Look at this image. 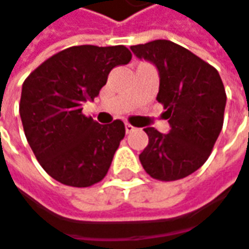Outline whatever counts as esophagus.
<instances>
[{
  "label": "esophagus",
  "mask_w": 249,
  "mask_h": 249,
  "mask_svg": "<svg viewBox=\"0 0 249 249\" xmlns=\"http://www.w3.org/2000/svg\"><path fill=\"white\" fill-rule=\"evenodd\" d=\"M137 128L134 126V125H131V124H125V132L126 134H131V132H134Z\"/></svg>",
  "instance_id": "esophagus-1"
}]
</instances>
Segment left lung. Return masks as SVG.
I'll return each mask as SVG.
<instances>
[{
    "label": "left lung",
    "instance_id": "1",
    "mask_svg": "<svg viewBox=\"0 0 249 249\" xmlns=\"http://www.w3.org/2000/svg\"><path fill=\"white\" fill-rule=\"evenodd\" d=\"M138 59L159 71L156 100L163 106L170 131L143 128L148 146L139 155L145 172L156 180H179L207 160L218 138L227 95L218 71L180 45L158 39L131 46Z\"/></svg>",
    "mask_w": 249,
    "mask_h": 249
}]
</instances>
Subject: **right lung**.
Returning a JSON list of instances; mask_svg holds the SVG:
<instances>
[{"label":"right lung","mask_w":249,"mask_h":249,"mask_svg":"<svg viewBox=\"0 0 249 249\" xmlns=\"http://www.w3.org/2000/svg\"><path fill=\"white\" fill-rule=\"evenodd\" d=\"M132 54L118 46H71L37 66L22 84L19 114L37 162L54 180L89 187L104 179L125 137L121 120L101 125L81 110L115 66Z\"/></svg>","instance_id":"right-lung-1"}]
</instances>
